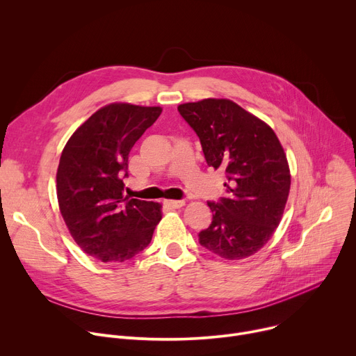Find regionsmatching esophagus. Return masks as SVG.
I'll return each instance as SVG.
<instances>
[{
	"mask_svg": "<svg viewBox=\"0 0 356 356\" xmlns=\"http://www.w3.org/2000/svg\"><path fill=\"white\" fill-rule=\"evenodd\" d=\"M184 200H165V204L168 207H172V209H179V207H183L184 206Z\"/></svg>",
	"mask_w": 356,
	"mask_h": 356,
	"instance_id": "1",
	"label": "esophagus"
}]
</instances>
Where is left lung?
Listing matches in <instances>:
<instances>
[{"instance_id":"8db88e82","label":"left lung","mask_w":356,"mask_h":356,"mask_svg":"<svg viewBox=\"0 0 356 356\" xmlns=\"http://www.w3.org/2000/svg\"><path fill=\"white\" fill-rule=\"evenodd\" d=\"M200 139L207 165L225 172V196L209 202L210 227L199 243L225 260L255 254L271 238L288 199L286 156L273 129L229 99L179 105Z\"/></svg>"}]
</instances>
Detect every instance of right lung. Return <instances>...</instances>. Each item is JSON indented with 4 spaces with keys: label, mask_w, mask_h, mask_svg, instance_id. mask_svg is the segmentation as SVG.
<instances>
[{
    "label": "right lung",
    "mask_w": 356,
    "mask_h": 356,
    "mask_svg": "<svg viewBox=\"0 0 356 356\" xmlns=\"http://www.w3.org/2000/svg\"><path fill=\"white\" fill-rule=\"evenodd\" d=\"M159 106L111 104L82 123L62 150L59 210L76 244L102 263L145 250L161 220L160 204L124 196L129 152L160 116Z\"/></svg>",
    "instance_id": "obj_1"
}]
</instances>
